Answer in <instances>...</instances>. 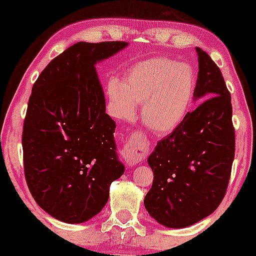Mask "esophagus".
<instances>
[{"mask_svg":"<svg viewBox=\"0 0 256 256\" xmlns=\"http://www.w3.org/2000/svg\"><path fill=\"white\" fill-rule=\"evenodd\" d=\"M122 155L124 161L128 166L134 167L140 162H142L146 154L143 148L140 146V142L137 140H134V138H132V140L125 143L124 148L122 150Z\"/></svg>","mask_w":256,"mask_h":256,"instance_id":"34e87169","label":"esophagus"}]
</instances>
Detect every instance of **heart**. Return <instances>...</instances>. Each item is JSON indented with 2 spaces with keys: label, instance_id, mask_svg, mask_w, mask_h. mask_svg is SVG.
<instances>
[{
  "label": "heart",
  "instance_id": "obj_1",
  "mask_svg": "<svg viewBox=\"0 0 256 256\" xmlns=\"http://www.w3.org/2000/svg\"><path fill=\"white\" fill-rule=\"evenodd\" d=\"M196 77L192 67L167 58H146L132 66L124 79L107 83L110 113L130 119L140 104V120L155 134H171L192 108Z\"/></svg>",
  "mask_w": 256,
  "mask_h": 256
}]
</instances>
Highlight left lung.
I'll return each instance as SVG.
<instances>
[{
  "label": "left lung",
  "mask_w": 256,
  "mask_h": 256,
  "mask_svg": "<svg viewBox=\"0 0 256 256\" xmlns=\"http://www.w3.org/2000/svg\"><path fill=\"white\" fill-rule=\"evenodd\" d=\"M198 73L194 101H205L149 155L154 172L144 198L149 216L170 228L192 226L224 198L234 158L231 96L219 67L196 46Z\"/></svg>",
  "instance_id": "left-lung-1"
}]
</instances>
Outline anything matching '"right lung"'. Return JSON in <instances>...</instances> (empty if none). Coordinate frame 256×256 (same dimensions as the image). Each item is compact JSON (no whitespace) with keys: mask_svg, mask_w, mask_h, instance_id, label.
I'll return each mask as SVG.
<instances>
[{"mask_svg":"<svg viewBox=\"0 0 256 256\" xmlns=\"http://www.w3.org/2000/svg\"><path fill=\"white\" fill-rule=\"evenodd\" d=\"M128 46L73 44L32 88L22 130L26 183L37 204L62 222L82 224L98 216L110 184L125 172L95 66Z\"/></svg>","mask_w":256,"mask_h":256,"instance_id":"right-lung-1","label":"right lung"}]
</instances>
